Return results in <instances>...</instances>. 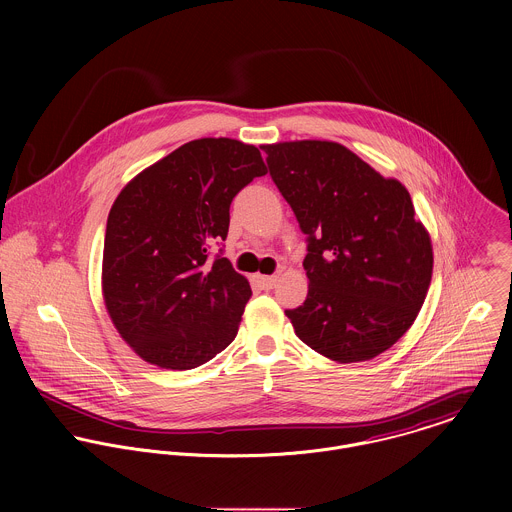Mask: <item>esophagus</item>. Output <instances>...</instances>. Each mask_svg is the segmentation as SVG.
Instances as JSON below:
<instances>
[{
  "instance_id": "34e87169",
  "label": "esophagus",
  "mask_w": 512,
  "mask_h": 512,
  "mask_svg": "<svg viewBox=\"0 0 512 512\" xmlns=\"http://www.w3.org/2000/svg\"><path fill=\"white\" fill-rule=\"evenodd\" d=\"M258 282H260V286H262L264 290H274L276 284H278V278H276V276H260Z\"/></svg>"
}]
</instances>
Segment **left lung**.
<instances>
[{"label":"left lung","mask_w":512,"mask_h":512,"mask_svg":"<svg viewBox=\"0 0 512 512\" xmlns=\"http://www.w3.org/2000/svg\"><path fill=\"white\" fill-rule=\"evenodd\" d=\"M264 151L307 236V297L286 309L295 335L337 363L378 357L410 329L432 282V242L410 193L335 142Z\"/></svg>","instance_id":"1"}]
</instances>
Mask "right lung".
Listing matches in <instances>:
<instances>
[{"mask_svg": "<svg viewBox=\"0 0 512 512\" xmlns=\"http://www.w3.org/2000/svg\"><path fill=\"white\" fill-rule=\"evenodd\" d=\"M266 171L258 147L203 138L147 167L114 201L102 292L118 333L147 363L197 368L234 341L252 290L211 246L226 240L232 199Z\"/></svg>", "mask_w": 512, "mask_h": 512, "instance_id": "right-lung-1", "label": "right lung"}]
</instances>
